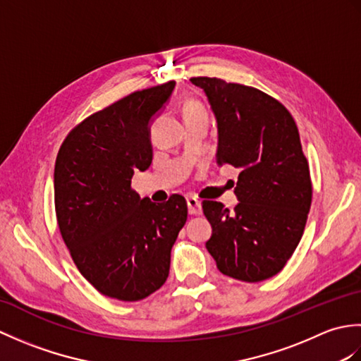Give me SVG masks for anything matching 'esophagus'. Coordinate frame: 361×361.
<instances>
[{
  "mask_svg": "<svg viewBox=\"0 0 361 361\" xmlns=\"http://www.w3.org/2000/svg\"><path fill=\"white\" fill-rule=\"evenodd\" d=\"M186 203H188V211H189L190 216H200V214H202V203L198 202L195 197H188Z\"/></svg>",
  "mask_w": 361,
  "mask_h": 361,
  "instance_id": "esophagus-1",
  "label": "esophagus"
}]
</instances>
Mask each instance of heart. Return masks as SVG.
<instances>
[{"label":"heart","instance_id":"heart-1","mask_svg":"<svg viewBox=\"0 0 361 361\" xmlns=\"http://www.w3.org/2000/svg\"><path fill=\"white\" fill-rule=\"evenodd\" d=\"M183 116H185V119L192 116H208V113H206L204 106L200 102L194 101V99H189V101H186L185 105H183Z\"/></svg>","mask_w":361,"mask_h":361}]
</instances>
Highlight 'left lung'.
Masks as SVG:
<instances>
[{
  "label": "left lung",
  "mask_w": 361,
  "mask_h": 361,
  "mask_svg": "<svg viewBox=\"0 0 361 361\" xmlns=\"http://www.w3.org/2000/svg\"><path fill=\"white\" fill-rule=\"evenodd\" d=\"M217 121V163L240 169L229 212L204 200L212 226L206 242L219 270L260 282L278 274L301 240L312 204V181L295 119L257 88L217 78H192Z\"/></svg>",
  "instance_id": "left-lung-1"
}]
</instances>
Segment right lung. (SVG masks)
Here are the masks:
<instances>
[{"label":"right lung","instance_id":"add662e5","mask_svg":"<svg viewBox=\"0 0 361 361\" xmlns=\"http://www.w3.org/2000/svg\"><path fill=\"white\" fill-rule=\"evenodd\" d=\"M175 88L122 97L75 126L57 153L54 202L60 234L83 278L102 295L140 301L166 282L171 250L188 220L181 195L152 203L132 176L152 164L150 122Z\"/></svg>","mask_w":361,"mask_h":361}]
</instances>
